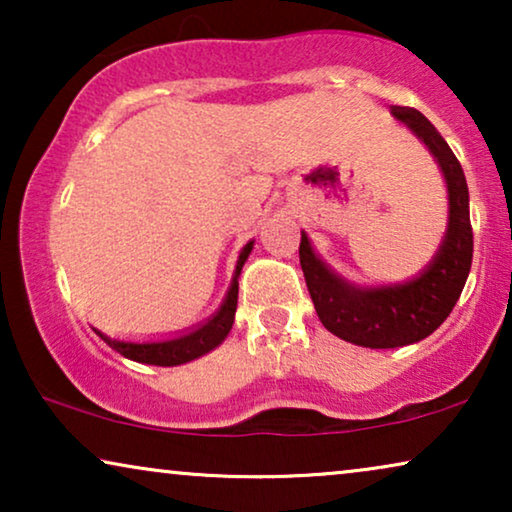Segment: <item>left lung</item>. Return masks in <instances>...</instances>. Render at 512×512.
Here are the masks:
<instances>
[{"instance_id": "1", "label": "left lung", "mask_w": 512, "mask_h": 512, "mask_svg": "<svg viewBox=\"0 0 512 512\" xmlns=\"http://www.w3.org/2000/svg\"><path fill=\"white\" fill-rule=\"evenodd\" d=\"M391 114L429 146L443 170L447 230L438 254L417 277L403 284L356 286L314 254L305 233L298 249L307 291L326 331L370 349L405 347L429 338L457 305L473 261L468 186L457 156L422 111L391 107Z\"/></svg>"}]
</instances>
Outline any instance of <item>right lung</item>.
<instances>
[{
	"instance_id": "right-lung-1",
	"label": "right lung",
	"mask_w": 512,
	"mask_h": 512,
	"mask_svg": "<svg viewBox=\"0 0 512 512\" xmlns=\"http://www.w3.org/2000/svg\"><path fill=\"white\" fill-rule=\"evenodd\" d=\"M251 249H254V242L244 244L240 251V258H237L233 282H230V289L223 298V303L216 314H212L205 324H200L193 331L181 333L172 340H158V342H123V340H111L109 335H104L93 328V331L100 335V338L107 342L111 349H116L118 354L125 356V359L137 361V363H149V366H181V363H188L193 359H200L202 354L212 352L214 347H219L226 335L230 333L235 321V310H237V277H240L242 265L247 261Z\"/></svg>"
}]
</instances>
